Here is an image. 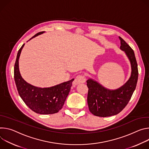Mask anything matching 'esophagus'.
Segmentation results:
<instances>
[{
    "label": "esophagus",
    "instance_id": "obj_1",
    "mask_svg": "<svg viewBox=\"0 0 149 149\" xmlns=\"http://www.w3.org/2000/svg\"><path fill=\"white\" fill-rule=\"evenodd\" d=\"M85 81H86V78L84 75H79L74 79L73 85H77L80 84H84Z\"/></svg>",
    "mask_w": 149,
    "mask_h": 149
}]
</instances>
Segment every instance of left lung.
<instances>
[{
    "mask_svg": "<svg viewBox=\"0 0 149 149\" xmlns=\"http://www.w3.org/2000/svg\"><path fill=\"white\" fill-rule=\"evenodd\" d=\"M120 49L130 60L131 73L125 83L116 89H109L92 78L86 81L89 89L88 104L90 112L101 117H110L120 113L127 105L137 85L138 68L134 52L120 37Z\"/></svg>",
    "mask_w": 149,
    "mask_h": 149,
    "instance_id": "1",
    "label": "left lung"
}]
</instances>
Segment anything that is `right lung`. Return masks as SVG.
<instances>
[{
	"label": "right lung",
	"mask_w": 149,
	"mask_h": 149,
	"mask_svg": "<svg viewBox=\"0 0 149 149\" xmlns=\"http://www.w3.org/2000/svg\"><path fill=\"white\" fill-rule=\"evenodd\" d=\"M44 32L38 33L29 40ZM24 45L19 49L14 67V79L19 95L25 104L37 113H57L62 108L74 79L48 88H39L28 84L21 76L19 69V59Z\"/></svg>",
	"instance_id": "add662e5"
}]
</instances>
